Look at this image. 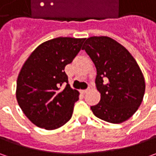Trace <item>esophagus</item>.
Here are the masks:
<instances>
[{
  "instance_id": "1",
  "label": "esophagus",
  "mask_w": 156,
  "mask_h": 156,
  "mask_svg": "<svg viewBox=\"0 0 156 156\" xmlns=\"http://www.w3.org/2000/svg\"><path fill=\"white\" fill-rule=\"evenodd\" d=\"M87 90H88V89H82V90H81V93L83 94H85L87 92Z\"/></svg>"
}]
</instances>
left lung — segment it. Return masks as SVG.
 <instances>
[{"label": "left lung", "instance_id": "1", "mask_svg": "<svg viewBox=\"0 0 156 156\" xmlns=\"http://www.w3.org/2000/svg\"><path fill=\"white\" fill-rule=\"evenodd\" d=\"M82 49L96 68L101 101L91 106L94 115L110 123L127 121L140 107L145 93L144 77L136 61L122 45L107 36L87 38Z\"/></svg>", "mask_w": 156, "mask_h": 156}]
</instances>
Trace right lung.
I'll use <instances>...</instances> for the list:
<instances>
[{
	"label": "right lung",
	"mask_w": 156,
	"mask_h": 156,
	"mask_svg": "<svg viewBox=\"0 0 156 156\" xmlns=\"http://www.w3.org/2000/svg\"><path fill=\"white\" fill-rule=\"evenodd\" d=\"M84 41L71 37L49 40L38 46L22 66L16 99L37 127L52 130L71 119L79 92L70 87L64 69L80 52Z\"/></svg>",
	"instance_id": "1"
}]
</instances>
